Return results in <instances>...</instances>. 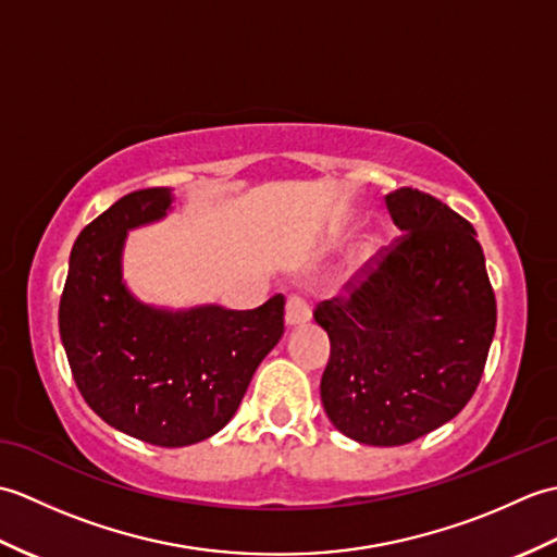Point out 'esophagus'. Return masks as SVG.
<instances>
[{"instance_id": "obj_1", "label": "esophagus", "mask_w": 557, "mask_h": 557, "mask_svg": "<svg viewBox=\"0 0 557 557\" xmlns=\"http://www.w3.org/2000/svg\"><path fill=\"white\" fill-rule=\"evenodd\" d=\"M311 318V306L299 294L287 299V325H304Z\"/></svg>"}]
</instances>
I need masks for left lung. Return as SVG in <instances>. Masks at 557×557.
Wrapping results in <instances>:
<instances>
[{"mask_svg": "<svg viewBox=\"0 0 557 557\" xmlns=\"http://www.w3.org/2000/svg\"><path fill=\"white\" fill-rule=\"evenodd\" d=\"M385 206L401 234L313 318L330 337L327 419L351 441L395 447L441 429L476 393L495 294L469 220L409 186Z\"/></svg>", "mask_w": 557, "mask_h": 557, "instance_id": "obj_1", "label": "left lung"}]
</instances>
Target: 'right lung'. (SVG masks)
I'll return each instance as SVG.
<instances>
[{
  "instance_id": "right-lung-1",
  "label": "right lung",
  "mask_w": 557,
  "mask_h": 557,
  "mask_svg": "<svg viewBox=\"0 0 557 557\" xmlns=\"http://www.w3.org/2000/svg\"><path fill=\"white\" fill-rule=\"evenodd\" d=\"M170 188L116 200L71 248L59 333L88 407L112 429L160 447L206 441L239 409L248 383L285 333V297L251 311L203 306L168 313L122 285L126 230L160 220Z\"/></svg>"
}]
</instances>
